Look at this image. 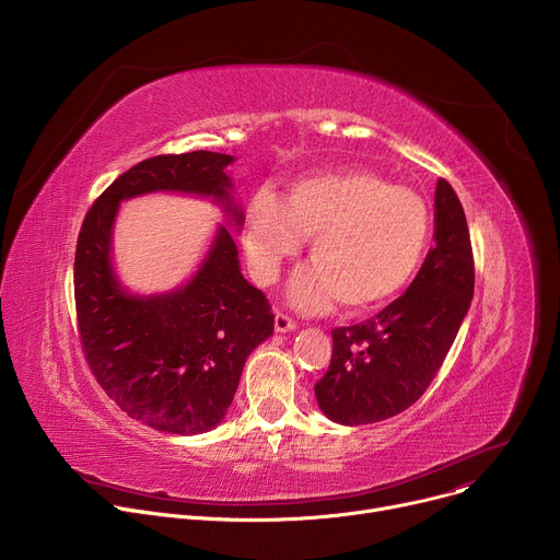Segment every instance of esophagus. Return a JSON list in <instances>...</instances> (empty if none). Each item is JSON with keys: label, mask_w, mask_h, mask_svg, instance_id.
<instances>
[{"label": "esophagus", "mask_w": 560, "mask_h": 560, "mask_svg": "<svg viewBox=\"0 0 560 560\" xmlns=\"http://www.w3.org/2000/svg\"><path fill=\"white\" fill-rule=\"evenodd\" d=\"M294 328H296L294 318H290V316L283 314V312H277V314H275V330H277V332H290V330H294Z\"/></svg>", "instance_id": "obj_1"}]
</instances>
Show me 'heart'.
<instances>
[{
    "mask_svg": "<svg viewBox=\"0 0 560 560\" xmlns=\"http://www.w3.org/2000/svg\"><path fill=\"white\" fill-rule=\"evenodd\" d=\"M430 234L428 201L365 168L296 179L283 201L264 188L246 208V255L259 283H272L310 236L314 264L292 279L290 296L312 312L392 303L419 275Z\"/></svg>",
    "mask_w": 560,
    "mask_h": 560,
    "instance_id": "b5f03b06",
    "label": "heart"
}]
</instances>
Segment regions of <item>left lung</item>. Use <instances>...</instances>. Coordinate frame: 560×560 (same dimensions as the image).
<instances>
[{
	"instance_id": "8db88e82",
	"label": "left lung",
	"mask_w": 560,
	"mask_h": 560,
	"mask_svg": "<svg viewBox=\"0 0 560 560\" xmlns=\"http://www.w3.org/2000/svg\"><path fill=\"white\" fill-rule=\"evenodd\" d=\"M434 238L410 288L357 326L332 330V359L316 381L318 408L341 425L401 415L441 370L474 294V255L463 206L439 179Z\"/></svg>"
}]
</instances>
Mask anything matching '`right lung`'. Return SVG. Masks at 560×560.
I'll return each mask as SVG.
<instances>
[{
  "instance_id": "add662e5",
  "label": "right lung",
  "mask_w": 560,
  "mask_h": 560,
  "mask_svg": "<svg viewBox=\"0 0 560 560\" xmlns=\"http://www.w3.org/2000/svg\"><path fill=\"white\" fill-rule=\"evenodd\" d=\"M232 162L210 150L143 159L97 197L77 236L74 307L89 368L130 419L159 432L201 434L225 417L246 359L275 330V314L238 270L225 225L184 288L128 294L110 266L113 221L124 199L175 190L214 197L242 225L228 192Z\"/></svg>"
}]
</instances>
